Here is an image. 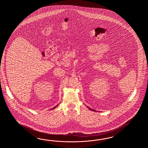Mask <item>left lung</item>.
Returning a JSON list of instances; mask_svg holds the SVG:
<instances>
[{
	"mask_svg": "<svg viewBox=\"0 0 148 148\" xmlns=\"http://www.w3.org/2000/svg\"><path fill=\"white\" fill-rule=\"evenodd\" d=\"M86 106H87V107H88V108H89V110H93V111H95V112H96V110H93V109H92V108H90V107H88V106H87V105H86Z\"/></svg>",
	"mask_w": 148,
	"mask_h": 148,
	"instance_id": "1",
	"label": "left lung"
}]
</instances>
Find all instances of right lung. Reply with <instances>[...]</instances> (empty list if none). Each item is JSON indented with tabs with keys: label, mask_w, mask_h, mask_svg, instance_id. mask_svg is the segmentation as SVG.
<instances>
[{
	"label": "right lung",
	"mask_w": 148,
	"mask_h": 148,
	"mask_svg": "<svg viewBox=\"0 0 148 148\" xmlns=\"http://www.w3.org/2000/svg\"><path fill=\"white\" fill-rule=\"evenodd\" d=\"M58 105H59V104H58V105H56V106H55V107H54L53 108H51V110H53V109H54V108H56V107H57V106H58Z\"/></svg>",
	"instance_id": "add662e5"
}]
</instances>
